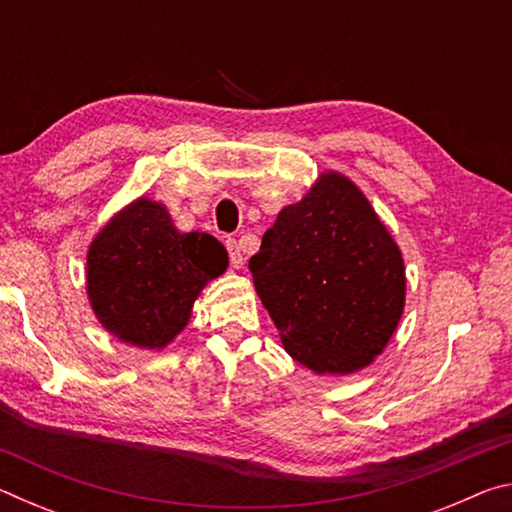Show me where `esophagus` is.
I'll return each mask as SVG.
<instances>
[{
	"instance_id": "1",
	"label": "esophagus",
	"mask_w": 512,
	"mask_h": 512,
	"mask_svg": "<svg viewBox=\"0 0 512 512\" xmlns=\"http://www.w3.org/2000/svg\"><path fill=\"white\" fill-rule=\"evenodd\" d=\"M225 248H228V255H230V266L232 268H241L244 266V253H241V246L237 244L235 239H228L225 241Z\"/></svg>"
}]
</instances>
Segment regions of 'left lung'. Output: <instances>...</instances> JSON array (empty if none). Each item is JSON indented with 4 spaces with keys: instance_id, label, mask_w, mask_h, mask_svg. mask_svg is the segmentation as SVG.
<instances>
[{
    "instance_id": "8db88e82",
    "label": "left lung",
    "mask_w": 512,
    "mask_h": 512,
    "mask_svg": "<svg viewBox=\"0 0 512 512\" xmlns=\"http://www.w3.org/2000/svg\"><path fill=\"white\" fill-rule=\"evenodd\" d=\"M248 266L284 348L318 375L368 366L400 323L402 255L341 173L284 207Z\"/></svg>"
}]
</instances>
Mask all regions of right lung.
I'll use <instances>...</instances> for the list:
<instances>
[{
	"instance_id": "1",
	"label": "right lung",
	"mask_w": 512,
	"mask_h": 512,
	"mask_svg": "<svg viewBox=\"0 0 512 512\" xmlns=\"http://www.w3.org/2000/svg\"><path fill=\"white\" fill-rule=\"evenodd\" d=\"M225 268L228 253L212 235H180L160 203L140 198L92 241L90 305L117 339L164 348L189 323L205 282Z\"/></svg>"
}]
</instances>
